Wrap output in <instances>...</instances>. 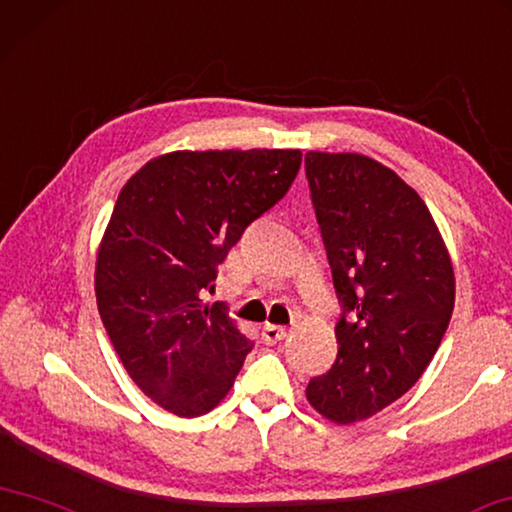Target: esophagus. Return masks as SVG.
I'll return each mask as SVG.
<instances>
[{"label": "esophagus", "instance_id": "34e87169", "mask_svg": "<svg viewBox=\"0 0 512 512\" xmlns=\"http://www.w3.org/2000/svg\"><path fill=\"white\" fill-rule=\"evenodd\" d=\"M287 335V328L285 326H275V323H266L264 330H262V337L266 344H275L280 342V339H285Z\"/></svg>", "mask_w": 512, "mask_h": 512}]
</instances>
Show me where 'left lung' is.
<instances>
[{
  "label": "left lung",
  "mask_w": 512,
  "mask_h": 512,
  "mask_svg": "<svg viewBox=\"0 0 512 512\" xmlns=\"http://www.w3.org/2000/svg\"><path fill=\"white\" fill-rule=\"evenodd\" d=\"M316 223L342 305L337 360L310 380L335 424L369 419L408 392L449 328L456 282L424 200L364 154L307 152Z\"/></svg>",
  "instance_id": "left-lung-1"
}]
</instances>
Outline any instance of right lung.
<instances>
[{
	"label": "right lung",
	"instance_id": "1",
	"mask_svg": "<svg viewBox=\"0 0 512 512\" xmlns=\"http://www.w3.org/2000/svg\"><path fill=\"white\" fill-rule=\"evenodd\" d=\"M300 150L170 152L145 164L113 207L95 266L104 328L136 385L177 417L205 415L253 351L214 289L246 227L285 198Z\"/></svg>",
	"mask_w": 512,
	"mask_h": 512
}]
</instances>
